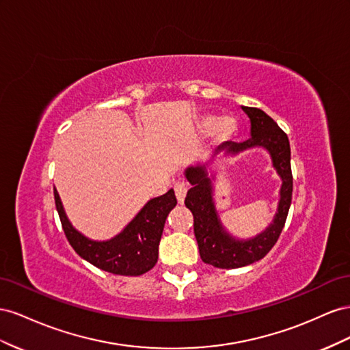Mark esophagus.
<instances>
[{"label": "esophagus", "instance_id": "obj_1", "mask_svg": "<svg viewBox=\"0 0 350 350\" xmlns=\"http://www.w3.org/2000/svg\"><path fill=\"white\" fill-rule=\"evenodd\" d=\"M186 192H187V187L185 186V183L178 182V183L174 185V193H176V198H177V202L178 204H183Z\"/></svg>", "mask_w": 350, "mask_h": 350}]
</instances>
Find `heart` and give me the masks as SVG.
I'll use <instances>...</instances> for the list:
<instances>
[{
	"mask_svg": "<svg viewBox=\"0 0 350 350\" xmlns=\"http://www.w3.org/2000/svg\"><path fill=\"white\" fill-rule=\"evenodd\" d=\"M198 127L199 131L205 135L214 132L218 141H228V139H232L234 136L237 131V123L236 120L230 116H224L218 118L214 114H206L199 120Z\"/></svg>",
	"mask_w": 350,
	"mask_h": 350,
	"instance_id": "heart-1",
	"label": "heart"
}]
</instances>
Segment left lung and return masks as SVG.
<instances>
[{
	"mask_svg": "<svg viewBox=\"0 0 350 350\" xmlns=\"http://www.w3.org/2000/svg\"><path fill=\"white\" fill-rule=\"evenodd\" d=\"M242 109L251 120V137L241 144L226 142L219 145L215 154L223 149L226 154L232 155L256 146L267 149L271 155L273 167L282 177L280 201L273 223L262 233L247 241L234 239L224 230L218 218L213 199V182L206 174L208 164L189 167L185 173L187 182L192 185L187 191L185 205L193 214V232L199 255L205 264L226 269L254 264L271 251L284 227L293 192L291 144L287 135L262 109L254 107H242Z\"/></svg>",
	"mask_w": 350,
	"mask_h": 350,
	"instance_id": "left-lung-1",
	"label": "left lung"
}]
</instances>
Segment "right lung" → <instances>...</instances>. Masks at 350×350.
Masks as SVG:
<instances>
[{"label": "right lung", "instance_id": "obj_1", "mask_svg": "<svg viewBox=\"0 0 350 350\" xmlns=\"http://www.w3.org/2000/svg\"><path fill=\"white\" fill-rule=\"evenodd\" d=\"M54 199L64 234L76 254L96 268L118 275H141L157 264L165 218L177 204L174 191L170 189L165 195L148 201L122 233L109 241L96 242L70 224L55 189Z\"/></svg>", "mask_w": 350, "mask_h": 350}]
</instances>
